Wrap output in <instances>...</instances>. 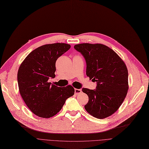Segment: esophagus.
<instances>
[{
	"instance_id": "esophagus-1",
	"label": "esophagus",
	"mask_w": 149,
	"mask_h": 149,
	"mask_svg": "<svg viewBox=\"0 0 149 149\" xmlns=\"http://www.w3.org/2000/svg\"><path fill=\"white\" fill-rule=\"evenodd\" d=\"M81 92V89H75V93L76 95L79 94Z\"/></svg>"
}]
</instances>
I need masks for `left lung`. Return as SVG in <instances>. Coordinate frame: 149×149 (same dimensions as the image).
Returning a JSON list of instances; mask_svg holds the SVG:
<instances>
[{
	"label": "left lung",
	"mask_w": 149,
	"mask_h": 149,
	"mask_svg": "<svg viewBox=\"0 0 149 149\" xmlns=\"http://www.w3.org/2000/svg\"><path fill=\"white\" fill-rule=\"evenodd\" d=\"M74 48L86 62L87 76L97 82L95 89H82L89 97L86 111L98 119L112 115L123 103L129 89L128 70L124 62L102 44H78Z\"/></svg>",
	"instance_id": "obj_1"
}]
</instances>
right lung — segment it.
Segmentation results:
<instances>
[{
    "mask_svg": "<svg viewBox=\"0 0 149 149\" xmlns=\"http://www.w3.org/2000/svg\"><path fill=\"white\" fill-rule=\"evenodd\" d=\"M70 48L66 43L43 45L29 53L19 68L20 95L31 111L39 117L49 118L56 115L74 94L72 86L61 88L48 82L56 77L57 58Z\"/></svg>",
    "mask_w": 149,
    "mask_h": 149,
    "instance_id": "1",
    "label": "right lung"
}]
</instances>
